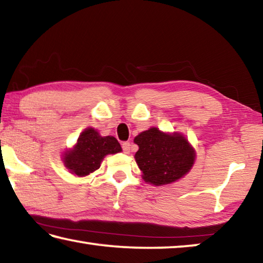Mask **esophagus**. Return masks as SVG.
<instances>
[{"label":"esophagus","instance_id":"1","mask_svg":"<svg viewBox=\"0 0 263 263\" xmlns=\"http://www.w3.org/2000/svg\"><path fill=\"white\" fill-rule=\"evenodd\" d=\"M130 146H131V144L128 141H124L123 144H122V147H123V151L125 153H130Z\"/></svg>","mask_w":263,"mask_h":263}]
</instances>
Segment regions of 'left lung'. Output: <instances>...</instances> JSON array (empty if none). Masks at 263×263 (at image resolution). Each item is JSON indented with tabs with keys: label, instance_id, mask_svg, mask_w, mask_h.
<instances>
[{
	"label": "left lung",
	"instance_id": "8db88e82",
	"mask_svg": "<svg viewBox=\"0 0 263 263\" xmlns=\"http://www.w3.org/2000/svg\"><path fill=\"white\" fill-rule=\"evenodd\" d=\"M133 141L139 147L135 159L146 183L157 186L174 183L188 174L195 163V148L180 132L151 127Z\"/></svg>",
	"mask_w": 263,
	"mask_h": 263
}]
</instances>
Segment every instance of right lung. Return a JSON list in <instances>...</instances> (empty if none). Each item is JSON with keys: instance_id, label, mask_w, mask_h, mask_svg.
<instances>
[{"instance_id": "right-lung-1", "label": "right lung", "mask_w": 263, "mask_h": 263, "mask_svg": "<svg viewBox=\"0 0 263 263\" xmlns=\"http://www.w3.org/2000/svg\"><path fill=\"white\" fill-rule=\"evenodd\" d=\"M119 152H122L121 144L115 137H102L94 127H87L77 144L62 154V162L70 174L82 177L99 169L106 155Z\"/></svg>"}]
</instances>
